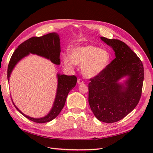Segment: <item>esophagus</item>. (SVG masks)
<instances>
[{
    "label": "esophagus",
    "mask_w": 153,
    "mask_h": 153,
    "mask_svg": "<svg viewBox=\"0 0 153 153\" xmlns=\"http://www.w3.org/2000/svg\"><path fill=\"white\" fill-rule=\"evenodd\" d=\"M83 83H84V82L81 79H77V84H78V85H81V84H83Z\"/></svg>",
    "instance_id": "1"
}]
</instances>
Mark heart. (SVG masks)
Instances as JSON below:
<instances>
[{"instance_id": "obj_1", "label": "heart", "mask_w": 153, "mask_h": 153, "mask_svg": "<svg viewBox=\"0 0 153 153\" xmlns=\"http://www.w3.org/2000/svg\"><path fill=\"white\" fill-rule=\"evenodd\" d=\"M112 56L106 49L94 45H83L72 48L70 56H62L64 65L72 69L76 64L82 66V73L86 78H93L105 71L111 62Z\"/></svg>"}]
</instances>
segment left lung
I'll return each mask as SVG.
<instances>
[{"label": "left lung", "instance_id": "obj_1", "mask_svg": "<svg viewBox=\"0 0 153 153\" xmlns=\"http://www.w3.org/2000/svg\"><path fill=\"white\" fill-rule=\"evenodd\" d=\"M100 39L112 48L116 58L102 74L90 79L89 104L97 120L113 123L123 119L137 105L144 68L137 54L125 43Z\"/></svg>", "mask_w": 153, "mask_h": 153}]
</instances>
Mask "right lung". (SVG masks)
Returning a JSON list of instances; mask_svg holds the SVG:
<instances>
[{
	"instance_id": "obj_1",
	"label": "right lung",
	"mask_w": 153,
	"mask_h": 153,
	"mask_svg": "<svg viewBox=\"0 0 153 153\" xmlns=\"http://www.w3.org/2000/svg\"><path fill=\"white\" fill-rule=\"evenodd\" d=\"M30 54H36L51 60V62L54 64L59 65L60 64V39L59 35L54 32L42 37L30 38L19 45L13 53L8 64L7 74L8 82L15 66L19 61ZM56 76L58 84L56 96L53 106L46 116L37 118L27 116L16 106L12 100L18 112L25 118L37 123L48 122L56 118L62 110L68 93L76 86L77 83V77L75 76H66L59 73H58Z\"/></svg>"
}]
</instances>
